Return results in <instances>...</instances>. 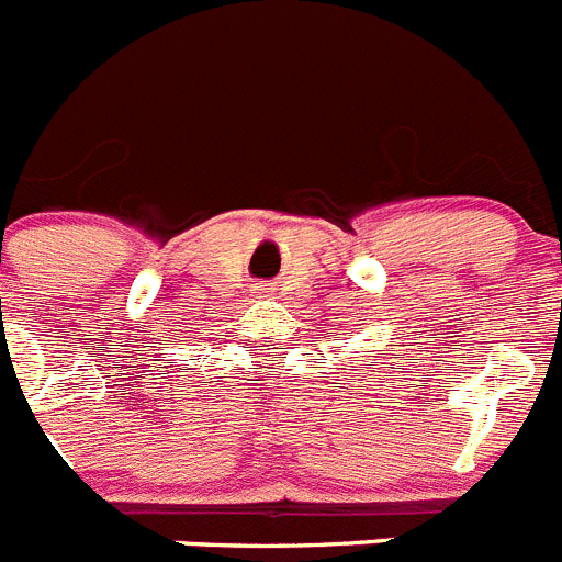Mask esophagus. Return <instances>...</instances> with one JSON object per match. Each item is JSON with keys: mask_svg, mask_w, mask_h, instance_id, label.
I'll use <instances>...</instances> for the list:
<instances>
[{"mask_svg": "<svg viewBox=\"0 0 562 562\" xmlns=\"http://www.w3.org/2000/svg\"><path fill=\"white\" fill-rule=\"evenodd\" d=\"M272 290H276V286L265 284V286H261V295H272Z\"/></svg>", "mask_w": 562, "mask_h": 562, "instance_id": "1", "label": "esophagus"}]
</instances>
